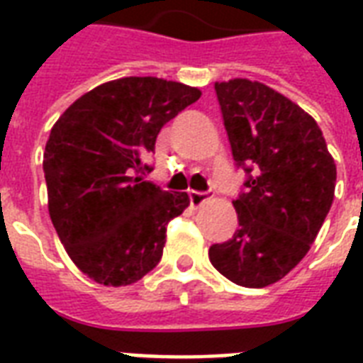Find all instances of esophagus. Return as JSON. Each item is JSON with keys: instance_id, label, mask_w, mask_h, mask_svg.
<instances>
[{"instance_id": "34e87169", "label": "esophagus", "mask_w": 363, "mask_h": 363, "mask_svg": "<svg viewBox=\"0 0 363 363\" xmlns=\"http://www.w3.org/2000/svg\"><path fill=\"white\" fill-rule=\"evenodd\" d=\"M211 196H213L211 190H207V192H196V190L188 192V198H190V205H192V207H199V205L205 203Z\"/></svg>"}]
</instances>
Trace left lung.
Listing matches in <instances>:
<instances>
[{"mask_svg":"<svg viewBox=\"0 0 363 363\" xmlns=\"http://www.w3.org/2000/svg\"><path fill=\"white\" fill-rule=\"evenodd\" d=\"M235 165L247 173L233 199L239 226L209 248L211 264L239 286L262 288L309 252L335 192V162L313 116L262 82H216Z\"/></svg>","mask_w":363,"mask_h":363,"instance_id":"left-lung-1","label":"left lung"}]
</instances>
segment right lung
<instances>
[{"label":"right lung","mask_w":363,"mask_h":363,"mask_svg":"<svg viewBox=\"0 0 363 363\" xmlns=\"http://www.w3.org/2000/svg\"><path fill=\"white\" fill-rule=\"evenodd\" d=\"M201 96L156 77H125L79 98L54 124L43 158L48 213L69 258L105 286H125L158 265L165 230L186 192L143 177L164 124Z\"/></svg>","instance_id":"1"}]
</instances>
